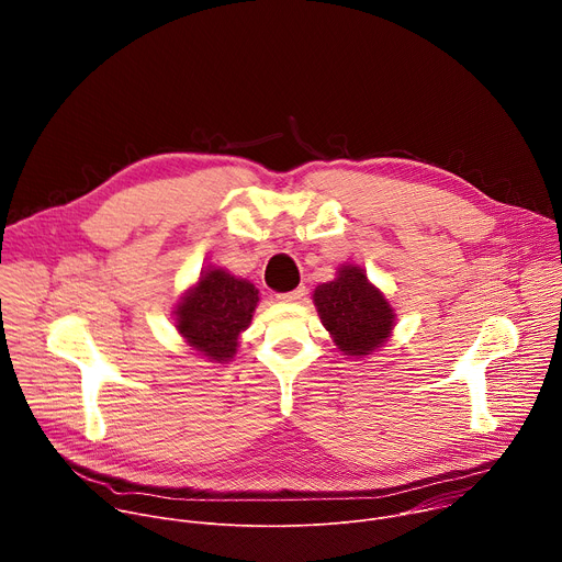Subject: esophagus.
Segmentation results:
<instances>
[{
	"mask_svg": "<svg viewBox=\"0 0 562 562\" xmlns=\"http://www.w3.org/2000/svg\"><path fill=\"white\" fill-rule=\"evenodd\" d=\"M304 295H306V286H297V289H293V291L278 293V300H282V302H297V300H302Z\"/></svg>",
	"mask_w": 562,
	"mask_h": 562,
	"instance_id": "obj_1",
	"label": "esophagus"
}]
</instances>
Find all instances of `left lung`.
<instances>
[{
	"label": "left lung",
	"instance_id": "8db88e82",
	"mask_svg": "<svg viewBox=\"0 0 562 562\" xmlns=\"http://www.w3.org/2000/svg\"><path fill=\"white\" fill-rule=\"evenodd\" d=\"M313 304L345 356L373 353L389 340L395 325L391 304L356 265H342L331 282L317 284Z\"/></svg>",
	"mask_w": 562,
	"mask_h": 562
}]
</instances>
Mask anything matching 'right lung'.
<instances>
[{
	"label": "right lung",
	"mask_w": 562,
	"mask_h": 562,
	"mask_svg": "<svg viewBox=\"0 0 562 562\" xmlns=\"http://www.w3.org/2000/svg\"><path fill=\"white\" fill-rule=\"evenodd\" d=\"M258 289L224 269H206L176 304V327L200 356L228 362L258 306Z\"/></svg>",
	"instance_id": "1"
}]
</instances>
